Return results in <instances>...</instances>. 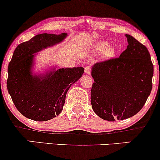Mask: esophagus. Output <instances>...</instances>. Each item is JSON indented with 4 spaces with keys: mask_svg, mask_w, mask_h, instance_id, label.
<instances>
[{
    "mask_svg": "<svg viewBox=\"0 0 160 160\" xmlns=\"http://www.w3.org/2000/svg\"><path fill=\"white\" fill-rule=\"evenodd\" d=\"M92 72V68L90 66H87L85 68V73L87 74H90Z\"/></svg>",
    "mask_w": 160,
    "mask_h": 160,
    "instance_id": "obj_1",
    "label": "esophagus"
}]
</instances>
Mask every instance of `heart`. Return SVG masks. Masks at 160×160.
I'll return each mask as SVG.
<instances>
[{
    "instance_id": "1",
    "label": "heart",
    "mask_w": 160,
    "mask_h": 160,
    "mask_svg": "<svg viewBox=\"0 0 160 160\" xmlns=\"http://www.w3.org/2000/svg\"><path fill=\"white\" fill-rule=\"evenodd\" d=\"M109 46V43L107 42L101 41L98 42L94 47V50L96 53H101L103 52V56L104 57H110L114 54V49L112 48H107Z\"/></svg>"
}]
</instances>
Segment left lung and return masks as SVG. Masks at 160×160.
<instances>
[{
	"label": "left lung",
	"instance_id": "left-lung-1",
	"mask_svg": "<svg viewBox=\"0 0 160 160\" xmlns=\"http://www.w3.org/2000/svg\"><path fill=\"white\" fill-rule=\"evenodd\" d=\"M120 57L94 65L92 109L110 122L130 118L141 110L152 89L153 65L146 46L130 35Z\"/></svg>",
	"mask_w": 160,
	"mask_h": 160
}]
</instances>
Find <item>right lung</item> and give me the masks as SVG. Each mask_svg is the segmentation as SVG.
<instances>
[{
	"label": "right lung",
	"mask_w": 160,
	"mask_h": 160,
	"mask_svg": "<svg viewBox=\"0 0 160 160\" xmlns=\"http://www.w3.org/2000/svg\"><path fill=\"white\" fill-rule=\"evenodd\" d=\"M66 35L38 34L18 45L13 53L8 66L7 90L15 107L26 118L37 122L55 118L62 110L70 86L83 74L84 68L78 67L58 69L44 78L31 75L32 53L58 43Z\"/></svg>",
	"instance_id": "add662e5"
}]
</instances>
